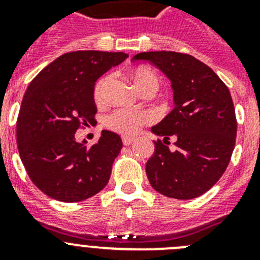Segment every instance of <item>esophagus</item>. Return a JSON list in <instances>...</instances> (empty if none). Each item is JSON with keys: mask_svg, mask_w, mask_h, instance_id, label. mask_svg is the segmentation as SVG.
I'll return each instance as SVG.
<instances>
[{"mask_svg": "<svg viewBox=\"0 0 260 260\" xmlns=\"http://www.w3.org/2000/svg\"><path fill=\"white\" fill-rule=\"evenodd\" d=\"M133 142H134V138H130V137H123L122 138V143L125 144V146H130Z\"/></svg>", "mask_w": 260, "mask_h": 260, "instance_id": "esophagus-1", "label": "esophagus"}]
</instances>
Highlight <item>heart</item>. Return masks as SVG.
<instances>
[{
    "instance_id": "b5f03b06",
    "label": "heart",
    "mask_w": 260,
    "mask_h": 260,
    "mask_svg": "<svg viewBox=\"0 0 260 260\" xmlns=\"http://www.w3.org/2000/svg\"><path fill=\"white\" fill-rule=\"evenodd\" d=\"M130 78L137 89L141 93L155 89L157 91L160 79L155 71L146 66H139L130 71ZM110 82L109 75H105L99 80L95 86L93 96L96 102H103L105 95V89ZM151 121V116L144 110L135 109H117L105 117V126L113 132L122 135H133L139 130L143 125Z\"/></svg>"
}]
</instances>
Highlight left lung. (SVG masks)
Instances as JSON below:
<instances>
[{
    "label": "left lung",
    "mask_w": 260,
    "mask_h": 260,
    "mask_svg": "<svg viewBox=\"0 0 260 260\" xmlns=\"http://www.w3.org/2000/svg\"><path fill=\"white\" fill-rule=\"evenodd\" d=\"M133 61H148L167 75L173 105L153 134L155 152L146 164L151 186L174 199H194L212 187L225 172L236 144L237 121L228 87L195 57L158 50L142 52ZM175 139V148L167 147Z\"/></svg>",
    "instance_id": "obj_1"
}]
</instances>
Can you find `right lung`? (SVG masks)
Segmentation results:
<instances>
[{"label": "right lung", "mask_w": 260, "mask_h": 260, "mask_svg": "<svg viewBox=\"0 0 260 260\" xmlns=\"http://www.w3.org/2000/svg\"><path fill=\"white\" fill-rule=\"evenodd\" d=\"M126 58L122 52L65 53L29 83L18 116V151L32 182L50 198L80 202L107 186L121 138L103 130L98 143L87 148L75 133L95 123L96 80Z\"/></svg>", "instance_id": "obj_1"}]
</instances>
